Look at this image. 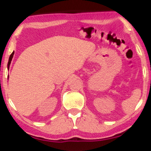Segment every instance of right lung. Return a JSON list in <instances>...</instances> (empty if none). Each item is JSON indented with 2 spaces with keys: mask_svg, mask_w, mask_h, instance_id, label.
Instances as JSON below:
<instances>
[{
  "mask_svg": "<svg viewBox=\"0 0 151 151\" xmlns=\"http://www.w3.org/2000/svg\"><path fill=\"white\" fill-rule=\"evenodd\" d=\"M14 54V51H13V52H12V53L11 55H10V56H9V62H8V64H7V68H8V69H9V68L10 63H11V61H12V58H13ZM8 77H9V76H8Z\"/></svg>",
  "mask_w": 151,
  "mask_h": 151,
  "instance_id": "obj_1",
  "label": "right lung"
}]
</instances>
